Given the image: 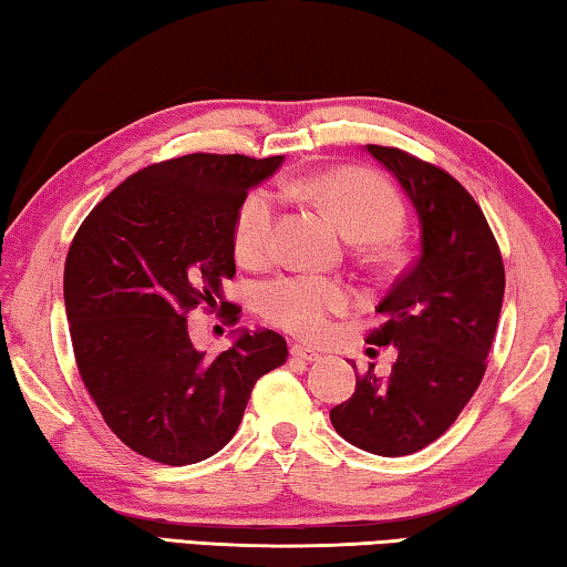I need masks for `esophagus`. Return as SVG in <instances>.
Wrapping results in <instances>:
<instances>
[{"instance_id": "1", "label": "esophagus", "mask_w": 567, "mask_h": 567, "mask_svg": "<svg viewBox=\"0 0 567 567\" xmlns=\"http://www.w3.org/2000/svg\"><path fill=\"white\" fill-rule=\"evenodd\" d=\"M292 358H297V360H305V362H315V360H320V354L315 352V350H310V348H305V344H292Z\"/></svg>"}]
</instances>
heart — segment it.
<instances>
[{
  "label": "heart",
  "instance_id": "heart-1",
  "mask_svg": "<svg viewBox=\"0 0 567 567\" xmlns=\"http://www.w3.org/2000/svg\"><path fill=\"white\" fill-rule=\"evenodd\" d=\"M287 189H305L352 239L385 243L402 225V203L385 179L364 169H332L305 182H285ZM282 195L275 187H257L243 199L235 217V252L247 265L272 255ZM262 315L277 328L305 340L330 330V318L352 307V292L342 282L295 275L267 282L260 295Z\"/></svg>",
  "mask_w": 567,
  "mask_h": 567
}]
</instances>
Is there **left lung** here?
I'll return each instance as SVG.
<instances>
[{
    "mask_svg": "<svg viewBox=\"0 0 567 567\" xmlns=\"http://www.w3.org/2000/svg\"><path fill=\"white\" fill-rule=\"evenodd\" d=\"M364 150L412 203L420 252L375 307L385 322L370 342L398 350L390 378H358L330 420L350 445L400 457L443 435L477 390L501 318L505 270L483 209L455 177L395 147Z\"/></svg>",
    "mask_w": 567,
    "mask_h": 567,
    "instance_id": "left-lung-1",
    "label": "left lung"
}]
</instances>
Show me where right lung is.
Wrapping results in <instances>:
<instances>
[{"mask_svg":"<svg viewBox=\"0 0 567 567\" xmlns=\"http://www.w3.org/2000/svg\"><path fill=\"white\" fill-rule=\"evenodd\" d=\"M285 157L185 155L140 169L92 209L64 265V305L84 388L124 445L192 465L237 433L249 392L287 360L275 330H235L207 354L189 338L199 302L224 307L235 217ZM239 307L225 318L237 322Z\"/></svg>","mask_w":567,"mask_h":567,"instance_id":"right-lung-1","label":"right lung"}]
</instances>
